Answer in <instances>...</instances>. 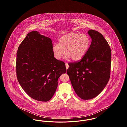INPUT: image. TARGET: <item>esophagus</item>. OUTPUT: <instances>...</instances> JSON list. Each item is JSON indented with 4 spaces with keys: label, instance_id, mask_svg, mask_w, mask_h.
Here are the masks:
<instances>
[{
    "label": "esophagus",
    "instance_id": "obj_1",
    "mask_svg": "<svg viewBox=\"0 0 127 127\" xmlns=\"http://www.w3.org/2000/svg\"><path fill=\"white\" fill-rule=\"evenodd\" d=\"M65 65H66V69H68V67H69V66H68V64H67V63H66V64H65Z\"/></svg>",
    "mask_w": 127,
    "mask_h": 127
}]
</instances>
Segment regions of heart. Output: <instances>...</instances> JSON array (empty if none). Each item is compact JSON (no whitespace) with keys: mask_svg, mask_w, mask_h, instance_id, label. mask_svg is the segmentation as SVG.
<instances>
[{"mask_svg":"<svg viewBox=\"0 0 127 127\" xmlns=\"http://www.w3.org/2000/svg\"><path fill=\"white\" fill-rule=\"evenodd\" d=\"M90 37L85 34L71 32L66 34L59 39V44L55 43L52 46V52L55 58L60 60L65 53V60L72 59L75 61L81 60L91 46Z\"/></svg>","mask_w":127,"mask_h":127,"instance_id":"heart-1","label":"heart"}]
</instances>
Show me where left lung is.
Listing matches in <instances>:
<instances>
[{"label": "left lung", "mask_w": 127, "mask_h": 127, "mask_svg": "<svg viewBox=\"0 0 127 127\" xmlns=\"http://www.w3.org/2000/svg\"><path fill=\"white\" fill-rule=\"evenodd\" d=\"M91 46L79 62L68 64L67 74L77 95L88 100L97 97L110 78L111 53L108 43L96 30H89Z\"/></svg>", "instance_id": "1"}]
</instances>
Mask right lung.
<instances>
[{
	"label": "right lung",
	"instance_id": "obj_1",
	"mask_svg": "<svg viewBox=\"0 0 127 127\" xmlns=\"http://www.w3.org/2000/svg\"><path fill=\"white\" fill-rule=\"evenodd\" d=\"M51 39L36 31L29 33L18 47L16 70L18 82L32 98L48 101L53 96L58 80L66 72L65 63L54 58Z\"/></svg>",
	"mask_w": 127,
	"mask_h": 127
}]
</instances>
